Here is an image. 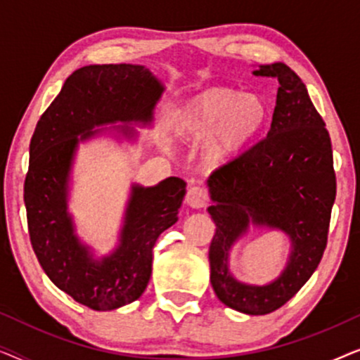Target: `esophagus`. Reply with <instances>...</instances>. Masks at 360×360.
Returning <instances> with one entry per match:
<instances>
[{
	"label": "esophagus",
	"instance_id": "esophagus-1",
	"mask_svg": "<svg viewBox=\"0 0 360 360\" xmlns=\"http://www.w3.org/2000/svg\"><path fill=\"white\" fill-rule=\"evenodd\" d=\"M206 201H208V196H206V191L200 186H191V188L186 191V203H188L191 208H205Z\"/></svg>",
	"mask_w": 360,
	"mask_h": 360
}]
</instances>
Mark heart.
<instances>
[{
	"instance_id": "obj_1",
	"label": "heart",
	"mask_w": 360,
	"mask_h": 360,
	"mask_svg": "<svg viewBox=\"0 0 360 360\" xmlns=\"http://www.w3.org/2000/svg\"><path fill=\"white\" fill-rule=\"evenodd\" d=\"M269 120L270 106L264 96L231 86H210L176 108L169 131L184 144L201 142V162L216 170L243 157Z\"/></svg>"
}]
</instances>
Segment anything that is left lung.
<instances>
[{
    "label": "left lung",
    "mask_w": 360,
    "mask_h": 360,
    "mask_svg": "<svg viewBox=\"0 0 360 360\" xmlns=\"http://www.w3.org/2000/svg\"><path fill=\"white\" fill-rule=\"evenodd\" d=\"M254 75L277 78V103L267 137L208 179L216 224L210 280L226 307L267 314L295 297L323 257L336 175L331 139L302 78L283 62L259 65ZM250 225L282 230L290 239L288 265L267 285L239 283L229 270L230 249Z\"/></svg>",
    "instance_id": "8db88e82"
}]
</instances>
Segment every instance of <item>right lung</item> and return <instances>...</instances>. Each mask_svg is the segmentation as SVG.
<instances>
[{"label": "right lung", "instance_id": "add662e5", "mask_svg": "<svg viewBox=\"0 0 360 360\" xmlns=\"http://www.w3.org/2000/svg\"><path fill=\"white\" fill-rule=\"evenodd\" d=\"M164 90V83L144 65L78 68L41 116L29 146L24 205L34 252L57 288L96 311L121 308L144 293L152 274V249L179 221L186 184L179 176L155 186L132 184L117 245L95 257L77 236L68 211L78 146L101 134L134 141L132 124H152Z\"/></svg>", "mask_w": 360, "mask_h": 360}]
</instances>
